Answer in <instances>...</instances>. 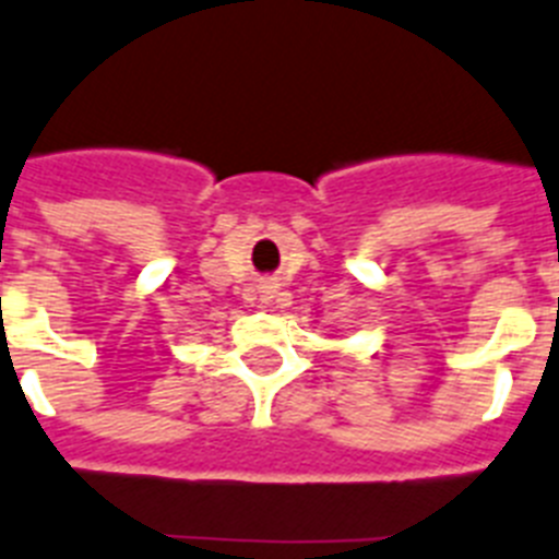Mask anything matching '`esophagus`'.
Here are the masks:
<instances>
[{"label":"esophagus","mask_w":559,"mask_h":559,"mask_svg":"<svg viewBox=\"0 0 559 559\" xmlns=\"http://www.w3.org/2000/svg\"><path fill=\"white\" fill-rule=\"evenodd\" d=\"M261 293H264V300H266V304H270V300L275 298V293H278V289H275V286H264Z\"/></svg>","instance_id":"1"}]
</instances>
